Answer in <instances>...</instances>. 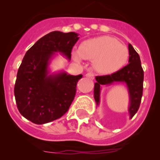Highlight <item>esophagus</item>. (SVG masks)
Wrapping results in <instances>:
<instances>
[{"instance_id": "esophagus-1", "label": "esophagus", "mask_w": 160, "mask_h": 160, "mask_svg": "<svg viewBox=\"0 0 160 160\" xmlns=\"http://www.w3.org/2000/svg\"><path fill=\"white\" fill-rule=\"evenodd\" d=\"M85 76H86V77H88V78L90 79V80H93V79H94V75H93V73H92V72H88Z\"/></svg>"}]
</instances>
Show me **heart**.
<instances>
[{
  "instance_id": "1",
  "label": "heart",
  "mask_w": 160,
  "mask_h": 160,
  "mask_svg": "<svg viewBox=\"0 0 160 160\" xmlns=\"http://www.w3.org/2000/svg\"><path fill=\"white\" fill-rule=\"evenodd\" d=\"M74 59L82 58L93 60L95 71L101 74H111L120 70L128 58V50L125 45L110 36H100L83 42L78 52L72 53Z\"/></svg>"
}]
</instances>
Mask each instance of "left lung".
Instances as JSON below:
<instances>
[{
	"label": "left lung",
	"instance_id": "8db88e82",
	"mask_svg": "<svg viewBox=\"0 0 160 160\" xmlns=\"http://www.w3.org/2000/svg\"><path fill=\"white\" fill-rule=\"evenodd\" d=\"M129 63L120 70L106 76H98L95 77L97 82L94 83L93 97L97 105L100 104V93L102 85H111L114 83H125L128 88L129 95L128 113L130 118H132L139 108L142 97L144 72L141 65L139 55L128 44Z\"/></svg>",
	"mask_w": 160,
	"mask_h": 160
}]
</instances>
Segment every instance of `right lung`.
I'll return each instance as SVG.
<instances>
[{
    "label": "right lung",
    "instance_id": "obj_1",
    "mask_svg": "<svg viewBox=\"0 0 160 160\" xmlns=\"http://www.w3.org/2000/svg\"><path fill=\"white\" fill-rule=\"evenodd\" d=\"M76 32H52L38 39L25 53L17 73L14 97L23 117L37 125L62 117L76 94L77 82L83 75L62 72L50 73L51 59L59 52L69 60L79 39Z\"/></svg>",
    "mask_w": 160,
    "mask_h": 160
}]
</instances>
